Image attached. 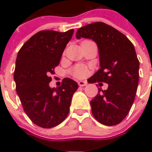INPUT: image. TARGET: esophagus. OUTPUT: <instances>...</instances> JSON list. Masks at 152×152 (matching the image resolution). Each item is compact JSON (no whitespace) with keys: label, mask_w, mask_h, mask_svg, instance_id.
Returning <instances> with one entry per match:
<instances>
[{"label":"esophagus","mask_w":152,"mask_h":152,"mask_svg":"<svg viewBox=\"0 0 152 152\" xmlns=\"http://www.w3.org/2000/svg\"><path fill=\"white\" fill-rule=\"evenodd\" d=\"M87 83H87L86 81H82V80L78 81V84L80 87H84V86L87 85Z\"/></svg>","instance_id":"esophagus-1"}]
</instances>
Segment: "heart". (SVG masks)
<instances>
[{"mask_svg":"<svg viewBox=\"0 0 152 152\" xmlns=\"http://www.w3.org/2000/svg\"><path fill=\"white\" fill-rule=\"evenodd\" d=\"M86 73H87V70L83 66H77L72 70V74L76 77H78V78L83 77L86 75Z\"/></svg>","mask_w":152,"mask_h":152,"instance_id":"1","label":"heart"}]
</instances>
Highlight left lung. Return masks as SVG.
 <instances>
[{
  "label": "left lung",
  "mask_w": 152,
  "mask_h": 152,
  "mask_svg": "<svg viewBox=\"0 0 152 152\" xmlns=\"http://www.w3.org/2000/svg\"><path fill=\"white\" fill-rule=\"evenodd\" d=\"M76 36L91 39L98 46L100 69L89 83L108 84L91 101L93 116L105 125H118L129 113L137 94L140 62L134 46L125 34L102 22L80 27Z\"/></svg>",
  "instance_id": "left-lung-1"
}]
</instances>
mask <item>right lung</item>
Masks as SVG:
<instances>
[{
    "mask_svg": "<svg viewBox=\"0 0 152 152\" xmlns=\"http://www.w3.org/2000/svg\"><path fill=\"white\" fill-rule=\"evenodd\" d=\"M74 30L41 31L23 44L16 57L14 80L23 110L39 127H55L67 118L76 81L64 79L61 86L50 88V76L59 64Z\"/></svg>",
    "mask_w": 152,
    "mask_h": 152,
    "instance_id": "1",
    "label": "right lung"
}]
</instances>
